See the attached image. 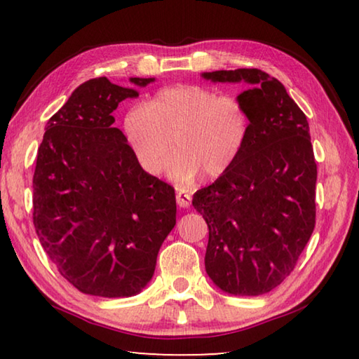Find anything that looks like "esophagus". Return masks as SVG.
Wrapping results in <instances>:
<instances>
[{
    "label": "esophagus",
    "instance_id": "1",
    "mask_svg": "<svg viewBox=\"0 0 359 359\" xmlns=\"http://www.w3.org/2000/svg\"><path fill=\"white\" fill-rule=\"evenodd\" d=\"M175 201H177V205L182 209H188L191 204V194H188L184 190H179L177 194H175Z\"/></svg>",
    "mask_w": 359,
    "mask_h": 359
}]
</instances>
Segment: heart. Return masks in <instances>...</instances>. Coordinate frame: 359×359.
I'll return each instance as SVG.
<instances>
[{
  "label": "heart",
  "mask_w": 359,
  "mask_h": 359,
  "mask_svg": "<svg viewBox=\"0 0 359 359\" xmlns=\"http://www.w3.org/2000/svg\"><path fill=\"white\" fill-rule=\"evenodd\" d=\"M250 120L242 102L203 85H174L149 104H135L123 118V133L137 165L150 175L179 150L168 175L180 185L205 174L218 179L236 165L248 137Z\"/></svg>",
  "instance_id": "b5f03b06"
}]
</instances>
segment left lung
I'll return each mask as SVG.
<instances>
[{"label":"left lung","mask_w":359,"mask_h":359,"mask_svg":"<svg viewBox=\"0 0 359 359\" xmlns=\"http://www.w3.org/2000/svg\"><path fill=\"white\" fill-rule=\"evenodd\" d=\"M201 77L248 83L238 100L250 120L236 165L193 196L209 226L205 272L228 294L269 293L294 269L315 228L317 163L307 117L283 85L261 69Z\"/></svg>","instance_id":"left-lung-1"}]
</instances>
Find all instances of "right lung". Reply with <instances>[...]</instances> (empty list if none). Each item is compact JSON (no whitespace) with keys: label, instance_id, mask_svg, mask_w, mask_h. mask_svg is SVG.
Wrapping results in <instances>:
<instances>
[{"label":"right lung","instance_id":"add662e5","mask_svg":"<svg viewBox=\"0 0 359 359\" xmlns=\"http://www.w3.org/2000/svg\"><path fill=\"white\" fill-rule=\"evenodd\" d=\"M147 87L155 77H131ZM135 88L83 82L47 121L33 175V223L60 274L85 294L147 287L175 224L174 188L144 172L112 112Z\"/></svg>","mask_w":359,"mask_h":359}]
</instances>
